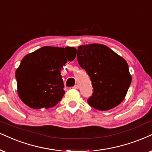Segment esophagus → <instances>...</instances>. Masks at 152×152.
<instances>
[{"label": "esophagus", "mask_w": 152, "mask_h": 152, "mask_svg": "<svg viewBox=\"0 0 152 152\" xmlns=\"http://www.w3.org/2000/svg\"><path fill=\"white\" fill-rule=\"evenodd\" d=\"M73 88H75V89H78V88H79V86H78V85H75Z\"/></svg>", "instance_id": "esophagus-1"}]
</instances>
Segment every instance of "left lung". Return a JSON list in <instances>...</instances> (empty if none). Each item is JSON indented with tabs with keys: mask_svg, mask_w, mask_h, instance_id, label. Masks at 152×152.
I'll return each mask as SVG.
<instances>
[{
	"mask_svg": "<svg viewBox=\"0 0 152 152\" xmlns=\"http://www.w3.org/2000/svg\"><path fill=\"white\" fill-rule=\"evenodd\" d=\"M77 60L93 85V93L87 99L90 106L106 111L122 102L132 80L123 57L106 45L94 43L78 47Z\"/></svg>",
	"mask_w": 152,
	"mask_h": 152,
	"instance_id": "8db88e82",
	"label": "left lung"
}]
</instances>
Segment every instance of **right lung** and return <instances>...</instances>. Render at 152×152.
Segmentation results:
<instances>
[{
  "label": "right lung",
  "instance_id": "right-lung-1",
  "mask_svg": "<svg viewBox=\"0 0 152 152\" xmlns=\"http://www.w3.org/2000/svg\"><path fill=\"white\" fill-rule=\"evenodd\" d=\"M76 49L45 46L26 55L16 72L17 92L28 107L35 109L55 107L65 91L61 69L67 60L73 61Z\"/></svg>",
  "mask_w": 152,
  "mask_h": 152
}]
</instances>
